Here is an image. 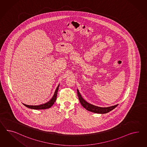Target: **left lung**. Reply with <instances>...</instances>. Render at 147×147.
Listing matches in <instances>:
<instances>
[{
    "mask_svg": "<svg viewBox=\"0 0 147 147\" xmlns=\"http://www.w3.org/2000/svg\"><path fill=\"white\" fill-rule=\"evenodd\" d=\"M77 92H78V95L79 97L80 102L82 106L84 107L88 111H90L94 113H100V114H104V113H107L109 112L112 111L115 108L117 107L118 104H117L111 107H97L94 105L91 104L89 103L86 100L82 98V96L81 95L78 89H77Z\"/></svg>",
    "mask_w": 147,
    "mask_h": 147,
    "instance_id": "8db88e82",
    "label": "left lung"
}]
</instances>
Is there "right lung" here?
<instances>
[{
	"instance_id": "add662e5",
	"label": "right lung",
	"mask_w": 147,
	"mask_h": 147,
	"mask_svg": "<svg viewBox=\"0 0 147 147\" xmlns=\"http://www.w3.org/2000/svg\"><path fill=\"white\" fill-rule=\"evenodd\" d=\"M59 87V84L58 86V87L56 88L55 92L54 93V95L53 96V97H52L51 99H50L49 101H48V102H47L46 103L40 104L39 105H26V104H24V103H23V104L26 107H28L29 109H34V110H44V109H49V108L51 107L53 105V104L55 103V101H56Z\"/></svg>"
}]
</instances>
